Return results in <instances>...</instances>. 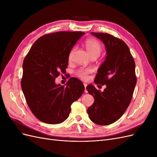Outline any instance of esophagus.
I'll list each match as a JSON object with an SVG mask.
<instances>
[{
	"mask_svg": "<svg viewBox=\"0 0 157 157\" xmlns=\"http://www.w3.org/2000/svg\"><path fill=\"white\" fill-rule=\"evenodd\" d=\"M84 88H85V92H87V90H86V86H87V84L86 83H84Z\"/></svg>",
	"mask_w": 157,
	"mask_h": 157,
	"instance_id": "esophagus-1",
	"label": "esophagus"
}]
</instances>
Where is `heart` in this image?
Here are the masks:
<instances>
[{
  "label": "heart",
  "mask_w": 157,
  "mask_h": 157,
  "mask_svg": "<svg viewBox=\"0 0 157 157\" xmlns=\"http://www.w3.org/2000/svg\"><path fill=\"white\" fill-rule=\"evenodd\" d=\"M85 47L88 52V54L91 58H98L100 55L102 47L99 42L94 39H88L84 42ZM75 49H73L71 51L69 58L71 59L72 56ZM92 70L91 69H80L77 71V75L80 78L83 80H86L88 78V75L91 73Z\"/></svg>",
  "instance_id": "1"
}]
</instances>
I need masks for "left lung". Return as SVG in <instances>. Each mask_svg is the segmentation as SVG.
<instances>
[{
    "instance_id": "left-lung-1",
    "label": "left lung",
    "mask_w": 157,
    "mask_h": 157,
    "mask_svg": "<svg viewBox=\"0 0 157 157\" xmlns=\"http://www.w3.org/2000/svg\"><path fill=\"white\" fill-rule=\"evenodd\" d=\"M100 39L107 56L98 70L96 84L106 85L103 92L93 85L86 87L94 102L88 108L90 119L98 125H109L124 113L132 99L137 82L135 62L125 42L107 33H91Z\"/></svg>"
}]
</instances>
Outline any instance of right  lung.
<instances>
[{
	"label": "right lung",
	"mask_w": 157,
	"mask_h": 157,
	"mask_svg": "<svg viewBox=\"0 0 157 157\" xmlns=\"http://www.w3.org/2000/svg\"><path fill=\"white\" fill-rule=\"evenodd\" d=\"M85 34L80 31H60L44 35L33 44L23 63L21 82L28 106L38 119L50 124L64 122L71 105L81 96L84 86L71 78L66 87L55 79L66 72L69 56L76 42Z\"/></svg>",
	"instance_id": "1"
}]
</instances>
